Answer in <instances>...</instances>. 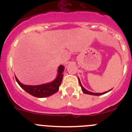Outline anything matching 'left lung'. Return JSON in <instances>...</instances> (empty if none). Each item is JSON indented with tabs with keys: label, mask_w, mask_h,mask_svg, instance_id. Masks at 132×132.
Returning <instances> with one entry per match:
<instances>
[{
	"label": "left lung",
	"mask_w": 132,
	"mask_h": 132,
	"mask_svg": "<svg viewBox=\"0 0 132 132\" xmlns=\"http://www.w3.org/2000/svg\"><path fill=\"white\" fill-rule=\"evenodd\" d=\"M79 84H80V87H81V89H82V92H83L84 93H85V94H91V95H96V96H99V95H101V94H105V93H108V91H110V90H108V92H104V93H92V92H90L88 91V90H87V89H85V88H84L82 86V85H81V83H80V80H79Z\"/></svg>",
	"instance_id": "left-lung-1"
}]
</instances>
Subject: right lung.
<instances>
[{
  "mask_svg": "<svg viewBox=\"0 0 132 132\" xmlns=\"http://www.w3.org/2000/svg\"><path fill=\"white\" fill-rule=\"evenodd\" d=\"M64 69L65 67L63 65H60L59 67V69H58V75L57 78L53 80V82L48 84L37 85V86L25 85L20 82L16 77H15V78L21 88H22L28 93L35 97L45 98L51 96L59 90V86L61 83L63 77V72L64 71Z\"/></svg>",
  "mask_w": 132,
  "mask_h": 132,
  "instance_id": "add662e5",
  "label": "right lung"
}]
</instances>
